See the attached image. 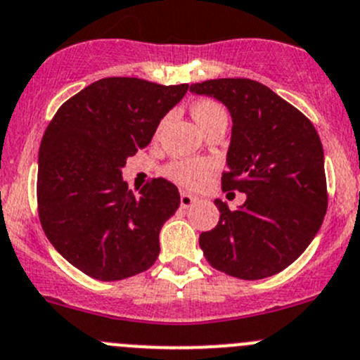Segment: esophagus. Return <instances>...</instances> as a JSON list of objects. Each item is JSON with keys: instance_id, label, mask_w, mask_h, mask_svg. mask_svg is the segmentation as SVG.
Listing matches in <instances>:
<instances>
[{"instance_id": "1", "label": "esophagus", "mask_w": 360, "mask_h": 360, "mask_svg": "<svg viewBox=\"0 0 360 360\" xmlns=\"http://www.w3.org/2000/svg\"><path fill=\"white\" fill-rule=\"evenodd\" d=\"M197 202H198L197 197H193V195L186 193V191H183V193H181V207H183V209L193 207Z\"/></svg>"}]
</instances>
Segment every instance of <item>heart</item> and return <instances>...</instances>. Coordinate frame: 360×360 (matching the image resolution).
Masks as SVG:
<instances>
[{
	"mask_svg": "<svg viewBox=\"0 0 360 360\" xmlns=\"http://www.w3.org/2000/svg\"><path fill=\"white\" fill-rule=\"evenodd\" d=\"M191 114H193V120L197 121L200 128H204L214 117L226 116L223 107L219 103L212 102V100H198L191 107ZM216 165L211 160H183V162L170 163L165 169V174L169 179H172L179 186L198 188L209 179Z\"/></svg>",
	"mask_w": 360,
	"mask_h": 360,
	"instance_id": "1",
	"label": "heart"
}]
</instances>
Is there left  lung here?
I'll use <instances>...</instances> for the list:
<instances>
[{
  "mask_svg": "<svg viewBox=\"0 0 360 360\" xmlns=\"http://www.w3.org/2000/svg\"><path fill=\"white\" fill-rule=\"evenodd\" d=\"M232 116L223 190L246 193L230 211L216 198L219 221L202 232L209 264L240 280L281 273L309 246L327 211L323 148L311 121L273 89L251 79L191 84Z\"/></svg>",
  "mask_w": 360,
  "mask_h": 360,
  "instance_id": "left-lung-1",
  "label": "left lung"
}]
</instances>
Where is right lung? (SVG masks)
<instances>
[{"mask_svg": "<svg viewBox=\"0 0 360 360\" xmlns=\"http://www.w3.org/2000/svg\"><path fill=\"white\" fill-rule=\"evenodd\" d=\"M186 91L188 84L109 77L72 96L49 123L38 153L41 229L87 276L124 280L158 258L160 230L179 207V191L158 177L134 195L121 170Z\"/></svg>", "mask_w": 360, "mask_h": 360, "instance_id": "1", "label": "right lung"}]
</instances>
